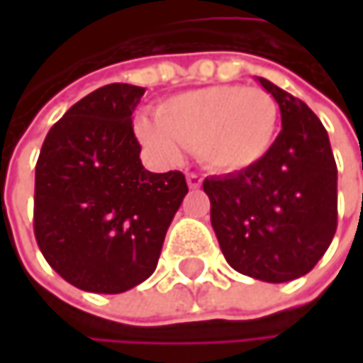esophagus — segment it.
Returning a JSON list of instances; mask_svg holds the SVG:
<instances>
[{
	"mask_svg": "<svg viewBox=\"0 0 363 363\" xmlns=\"http://www.w3.org/2000/svg\"><path fill=\"white\" fill-rule=\"evenodd\" d=\"M201 177L199 174H195V172H189L186 174V184H189V189H199L201 186Z\"/></svg>",
	"mask_w": 363,
	"mask_h": 363,
	"instance_id": "obj_1",
	"label": "esophagus"
}]
</instances>
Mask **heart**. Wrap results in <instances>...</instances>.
<instances>
[{
  "label": "heart",
  "mask_w": 363,
  "mask_h": 363,
  "mask_svg": "<svg viewBox=\"0 0 363 363\" xmlns=\"http://www.w3.org/2000/svg\"><path fill=\"white\" fill-rule=\"evenodd\" d=\"M279 107L260 88L210 86L182 92L157 107L155 119L136 123L138 140L166 162L195 147L214 172H240L256 166L277 136Z\"/></svg>",
  "instance_id": "b5f03b06"
}]
</instances>
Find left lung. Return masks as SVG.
<instances>
[{"label": "left lung", "instance_id": "1", "mask_svg": "<svg viewBox=\"0 0 363 363\" xmlns=\"http://www.w3.org/2000/svg\"><path fill=\"white\" fill-rule=\"evenodd\" d=\"M258 84L279 105V136L256 166L210 177L203 191L227 262L284 284L309 273L334 238L336 162L320 117L269 79Z\"/></svg>", "mask_w": 363, "mask_h": 363}]
</instances>
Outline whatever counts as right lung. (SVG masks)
Instances as JSON below:
<instances>
[{
    "label": "right lung",
    "mask_w": 363,
    "mask_h": 363,
    "mask_svg": "<svg viewBox=\"0 0 363 363\" xmlns=\"http://www.w3.org/2000/svg\"><path fill=\"white\" fill-rule=\"evenodd\" d=\"M145 88L103 86L48 132L35 166V240L79 290L119 294L157 267L166 231L189 193L184 174L140 162L132 113Z\"/></svg>",
    "instance_id": "1"
}]
</instances>
